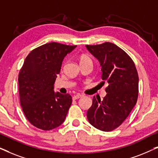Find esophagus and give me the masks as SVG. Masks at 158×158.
<instances>
[{
  "mask_svg": "<svg viewBox=\"0 0 158 158\" xmlns=\"http://www.w3.org/2000/svg\"><path fill=\"white\" fill-rule=\"evenodd\" d=\"M82 97V95H81V94H77V95H75V96H74L73 97V98L74 99V100H76V99H78V98H81Z\"/></svg>",
  "mask_w": 158,
  "mask_h": 158,
  "instance_id": "34e87169",
  "label": "esophagus"
}]
</instances>
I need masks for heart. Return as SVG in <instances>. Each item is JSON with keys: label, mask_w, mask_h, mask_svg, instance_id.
<instances>
[{"label": "heart", "mask_w": 158, "mask_h": 158, "mask_svg": "<svg viewBox=\"0 0 158 158\" xmlns=\"http://www.w3.org/2000/svg\"><path fill=\"white\" fill-rule=\"evenodd\" d=\"M86 60H90V57L87 55H83L81 56V57H80V62H83V61H86Z\"/></svg>", "instance_id": "b5f03b06"}]
</instances>
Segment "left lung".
<instances>
[{"instance_id":"left-lung-1","label":"left lung","mask_w":158,"mask_h":158,"mask_svg":"<svg viewBox=\"0 0 158 158\" xmlns=\"http://www.w3.org/2000/svg\"><path fill=\"white\" fill-rule=\"evenodd\" d=\"M98 60L102 83L107 82V93L102 101L94 97L88 110L90 124L103 131H111L124 122L137 103L139 76L135 62L128 54L111 42L86 45Z\"/></svg>"}]
</instances>
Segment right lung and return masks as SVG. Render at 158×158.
Returning <instances> with one entry per match:
<instances>
[{"label": "right lung", "instance_id": "add662e5", "mask_svg": "<svg viewBox=\"0 0 158 158\" xmlns=\"http://www.w3.org/2000/svg\"><path fill=\"white\" fill-rule=\"evenodd\" d=\"M77 45L50 42L30 52L19 74L20 103L27 120L36 128L51 130L65 119L72 103L69 94L54 91L64 57Z\"/></svg>", "mask_w": 158, "mask_h": 158}]
</instances>
